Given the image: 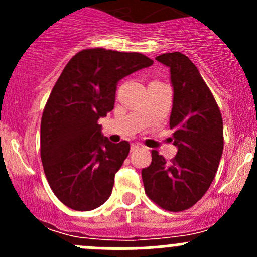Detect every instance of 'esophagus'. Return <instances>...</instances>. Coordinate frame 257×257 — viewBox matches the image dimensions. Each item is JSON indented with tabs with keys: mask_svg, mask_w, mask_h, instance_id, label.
<instances>
[{
	"mask_svg": "<svg viewBox=\"0 0 257 257\" xmlns=\"http://www.w3.org/2000/svg\"><path fill=\"white\" fill-rule=\"evenodd\" d=\"M139 148H141V145H139V144H132V147H131V150H132V152H134V150L139 149Z\"/></svg>",
	"mask_w": 257,
	"mask_h": 257,
	"instance_id": "obj_1",
	"label": "esophagus"
}]
</instances>
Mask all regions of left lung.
Segmentation results:
<instances>
[{
    "label": "left lung",
    "mask_w": 257,
    "mask_h": 257,
    "mask_svg": "<svg viewBox=\"0 0 257 257\" xmlns=\"http://www.w3.org/2000/svg\"><path fill=\"white\" fill-rule=\"evenodd\" d=\"M157 61L170 68L174 88L170 129L178 153L169 163L152 150V163L142 170L148 198L167 211L195 205L208 191L224 149L222 116L195 64L180 52Z\"/></svg>",
    "instance_id": "obj_1"
}]
</instances>
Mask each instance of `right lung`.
I'll return each instance as SVG.
<instances>
[{
  "label": "right lung",
  "mask_w": 257,
  "mask_h": 257,
  "mask_svg": "<svg viewBox=\"0 0 257 257\" xmlns=\"http://www.w3.org/2000/svg\"><path fill=\"white\" fill-rule=\"evenodd\" d=\"M152 64L138 52L87 48L57 79L41 120V159L52 191L68 208L89 211L112 194L131 145L110 143L98 120L113 110L118 80Z\"/></svg>",
  "instance_id": "1"
}]
</instances>
